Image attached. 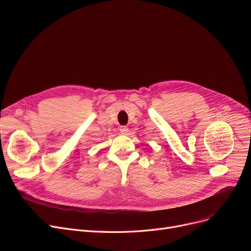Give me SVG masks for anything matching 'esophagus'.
<instances>
[{"label":"esophagus","instance_id":"obj_1","mask_svg":"<svg viewBox=\"0 0 251 251\" xmlns=\"http://www.w3.org/2000/svg\"><path fill=\"white\" fill-rule=\"evenodd\" d=\"M119 130H120V132H121V134H127L128 131H129V129H128L127 126H121L119 128Z\"/></svg>","mask_w":251,"mask_h":251}]
</instances>
